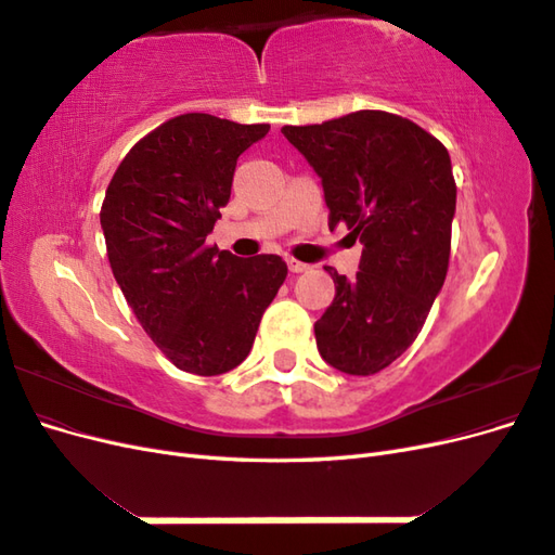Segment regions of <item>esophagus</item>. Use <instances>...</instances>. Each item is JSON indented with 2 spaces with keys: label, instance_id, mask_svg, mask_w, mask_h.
<instances>
[{
  "label": "esophagus",
  "instance_id": "esophagus-1",
  "mask_svg": "<svg viewBox=\"0 0 555 555\" xmlns=\"http://www.w3.org/2000/svg\"><path fill=\"white\" fill-rule=\"evenodd\" d=\"M287 266H289V271L292 273H306L308 271V263H304V261H296V259H287Z\"/></svg>",
  "mask_w": 555,
  "mask_h": 555
}]
</instances>
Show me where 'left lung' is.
<instances>
[{
	"label": "left lung",
	"mask_w": 555,
	"mask_h": 555,
	"mask_svg": "<svg viewBox=\"0 0 555 555\" xmlns=\"http://www.w3.org/2000/svg\"><path fill=\"white\" fill-rule=\"evenodd\" d=\"M282 133L322 178L328 227L347 224L363 245L357 278L326 268L335 298L314 324L317 349L340 373L375 375L414 343L447 278L456 212L449 153L386 111Z\"/></svg>",
	"instance_id": "left-lung-1"
}]
</instances>
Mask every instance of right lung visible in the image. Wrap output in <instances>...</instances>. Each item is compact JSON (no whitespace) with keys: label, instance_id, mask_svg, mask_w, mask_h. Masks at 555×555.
<instances>
[{"label":"right lung","instance_id":"1","mask_svg":"<svg viewBox=\"0 0 555 555\" xmlns=\"http://www.w3.org/2000/svg\"><path fill=\"white\" fill-rule=\"evenodd\" d=\"M268 129L208 113L171 117L129 150L106 190L99 217L113 275L143 331L184 373L241 365L287 278L278 255L241 259L206 245L238 157Z\"/></svg>","mask_w":555,"mask_h":555}]
</instances>
